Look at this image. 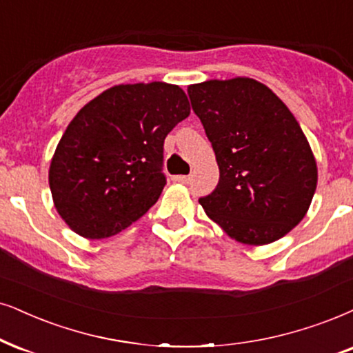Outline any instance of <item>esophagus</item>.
I'll list each match as a JSON object with an SVG mask.
<instances>
[{
  "instance_id": "1",
  "label": "esophagus",
  "mask_w": 353,
  "mask_h": 353,
  "mask_svg": "<svg viewBox=\"0 0 353 353\" xmlns=\"http://www.w3.org/2000/svg\"><path fill=\"white\" fill-rule=\"evenodd\" d=\"M172 179L176 181V182H181V184H189L192 177L190 176H174Z\"/></svg>"
}]
</instances>
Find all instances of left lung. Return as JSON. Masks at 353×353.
Here are the masks:
<instances>
[{"instance_id": "left-lung-1", "label": "left lung", "mask_w": 353, "mask_h": 353, "mask_svg": "<svg viewBox=\"0 0 353 353\" xmlns=\"http://www.w3.org/2000/svg\"><path fill=\"white\" fill-rule=\"evenodd\" d=\"M215 151L220 182L199 199L230 238L264 246L305 218L318 166L295 115L252 78L210 79L187 88Z\"/></svg>"}]
</instances>
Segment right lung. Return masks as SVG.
I'll return each mask as SVG.
<instances>
[{"instance_id":"obj_1","label":"right lung","mask_w":353,"mask_h":353,"mask_svg":"<svg viewBox=\"0 0 353 353\" xmlns=\"http://www.w3.org/2000/svg\"><path fill=\"white\" fill-rule=\"evenodd\" d=\"M177 84H117L74 115L53 153L48 184L58 215L74 233H120L158 202L166 185L163 145L189 117Z\"/></svg>"}]
</instances>
